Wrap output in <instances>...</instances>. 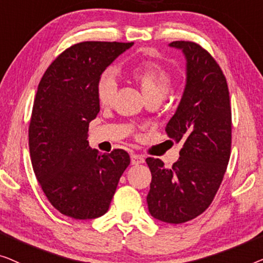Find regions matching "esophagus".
<instances>
[{
  "instance_id": "esophagus-1",
  "label": "esophagus",
  "mask_w": 263,
  "mask_h": 263,
  "mask_svg": "<svg viewBox=\"0 0 263 263\" xmlns=\"http://www.w3.org/2000/svg\"><path fill=\"white\" fill-rule=\"evenodd\" d=\"M142 163H144V158L142 156H139V155H136V154L131 155V164L137 165Z\"/></svg>"
}]
</instances>
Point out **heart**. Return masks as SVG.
<instances>
[{"label":"heart","instance_id":"b5f03b06","mask_svg":"<svg viewBox=\"0 0 263 263\" xmlns=\"http://www.w3.org/2000/svg\"><path fill=\"white\" fill-rule=\"evenodd\" d=\"M128 75L138 84L143 98L147 100L161 101L168 94L172 87V76L163 65L156 62H139L128 70ZM117 82L113 73L105 71L100 75L96 83V96L99 102L103 106L109 105L112 101Z\"/></svg>","mask_w":263,"mask_h":263}]
</instances>
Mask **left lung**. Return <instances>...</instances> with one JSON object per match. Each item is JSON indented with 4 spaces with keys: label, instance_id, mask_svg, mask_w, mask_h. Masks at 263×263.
<instances>
[{
    "label": "left lung",
    "instance_id": "8db88e82",
    "mask_svg": "<svg viewBox=\"0 0 263 263\" xmlns=\"http://www.w3.org/2000/svg\"><path fill=\"white\" fill-rule=\"evenodd\" d=\"M169 46L186 59L183 93L165 127L182 147L172 168L146 158L153 176L146 201L155 219L181 224L204 212L223 181L231 150V107L227 79L206 50L192 42Z\"/></svg>",
    "mask_w": 263,
    "mask_h": 263
}]
</instances>
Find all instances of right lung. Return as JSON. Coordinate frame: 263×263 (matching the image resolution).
Here are the masks:
<instances>
[{
    "instance_id": "1",
    "label": "right lung",
    "mask_w": 263,
    "mask_h": 263,
    "mask_svg": "<svg viewBox=\"0 0 263 263\" xmlns=\"http://www.w3.org/2000/svg\"><path fill=\"white\" fill-rule=\"evenodd\" d=\"M132 45L75 44L51 63L38 86L28 128L32 167L51 205L64 216H103L130 164L126 151L101 154L87 138L89 123L100 112L99 77Z\"/></svg>"
}]
</instances>
